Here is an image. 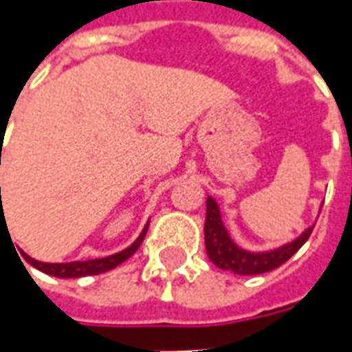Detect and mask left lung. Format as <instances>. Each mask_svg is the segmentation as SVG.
<instances>
[{
	"mask_svg": "<svg viewBox=\"0 0 352 352\" xmlns=\"http://www.w3.org/2000/svg\"><path fill=\"white\" fill-rule=\"evenodd\" d=\"M206 251L209 260L217 267L234 272L237 275H258V273L272 272L280 264H285L307 239H309L313 226L303 230L302 236H298L294 241L287 245H280L277 249L262 252H251L241 249L234 243L230 237L228 230L224 226L221 217V209L217 206L211 196H207V211H206Z\"/></svg>",
	"mask_w": 352,
	"mask_h": 352,
	"instance_id": "8db88e82",
	"label": "left lung"
}]
</instances>
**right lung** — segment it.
I'll return each instance as SVG.
<instances>
[{"label": "right lung", "instance_id": "add662e5", "mask_svg": "<svg viewBox=\"0 0 352 352\" xmlns=\"http://www.w3.org/2000/svg\"><path fill=\"white\" fill-rule=\"evenodd\" d=\"M146 228H148V224H146L145 228H143V232L139 234L138 239H135L128 249L116 252V254H111V256H105V258L85 260V262H65V264H49V262H39V260L28 256L24 251L20 252H22V256H24V260H26L28 264L34 265L35 270H39V272L43 273H49V275H54V277H60V279H75V277L98 275V273H105L109 272V270H113V267H116L118 264H122L124 260L130 258L131 254L139 249V245L143 243Z\"/></svg>", "mask_w": 352, "mask_h": 352}]
</instances>
